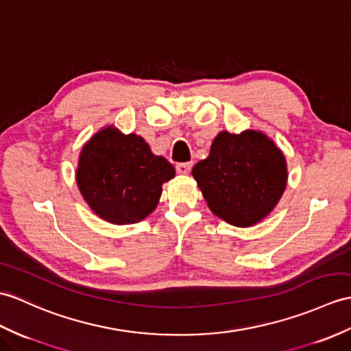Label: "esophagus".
<instances>
[{
    "label": "esophagus",
    "mask_w": 351,
    "mask_h": 351,
    "mask_svg": "<svg viewBox=\"0 0 351 351\" xmlns=\"http://www.w3.org/2000/svg\"><path fill=\"white\" fill-rule=\"evenodd\" d=\"M191 167H193V162H179V165H176V172L179 175H189Z\"/></svg>",
    "instance_id": "obj_1"
}]
</instances>
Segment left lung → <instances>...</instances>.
I'll list each match as a JSON object with an SVG mask.
<instances>
[{"instance_id":"1","label":"left lung","mask_w":351,"mask_h":351,"mask_svg":"<svg viewBox=\"0 0 351 351\" xmlns=\"http://www.w3.org/2000/svg\"><path fill=\"white\" fill-rule=\"evenodd\" d=\"M191 173L209 209L236 227H251L271 214L289 178L282 151L258 130L219 132L208 158Z\"/></svg>"}]
</instances>
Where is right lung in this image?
I'll use <instances>...</instances> for the list:
<instances>
[{
    "mask_svg": "<svg viewBox=\"0 0 351 351\" xmlns=\"http://www.w3.org/2000/svg\"><path fill=\"white\" fill-rule=\"evenodd\" d=\"M175 167L145 138L117 127L99 130L79 154L76 182L94 214L112 224L142 221L157 208Z\"/></svg>",
    "mask_w": 351,
    "mask_h": 351,
    "instance_id": "add662e5",
    "label": "right lung"
}]
</instances>
